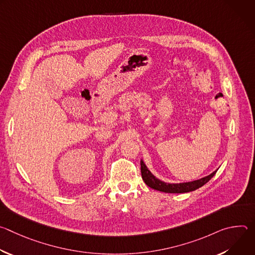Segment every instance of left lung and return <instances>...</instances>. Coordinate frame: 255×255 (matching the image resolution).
<instances>
[{
  "instance_id": "8db88e82",
  "label": "left lung",
  "mask_w": 255,
  "mask_h": 255,
  "mask_svg": "<svg viewBox=\"0 0 255 255\" xmlns=\"http://www.w3.org/2000/svg\"><path fill=\"white\" fill-rule=\"evenodd\" d=\"M141 164V175L144 180V183L146 184L148 187H150L153 190L163 192V193H169V194H180V193H189L193 192L201 187H203L205 184H207L208 181L215 175L217 170L213 171L211 174L202 177L197 180L193 181H188V183H180V184H168L164 183V181L158 179L155 177L150 170L147 168V166L145 165L144 161H140Z\"/></svg>"
}]
</instances>
